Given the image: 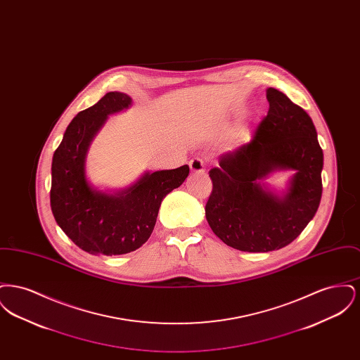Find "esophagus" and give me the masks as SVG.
Instances as JSON below:
<instances>
[{"instance_id":"esophagus-1","label":"esophagus","mask_w":360,"mask_h":360,"mask_svg":"<svg viewBox=\"0 0 360 360\" xmlns=\"http://www.w3.org/2000/svg\"><path fill=\"white\" fill-rule=\"evenodd\" d=\"M188 166H190V170L194 174H202L205 172V162L202 158H193Z\"/></svg>"}]
</instances>
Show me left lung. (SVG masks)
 <instances>
[{"label": "left lung", "mask_w": 360, "mask_h": 360, "mask_svg": "<svg viewBox=\"0 0 360 360\" xmlns=\"http://www.w3.org/2000/svg\"><path fill=\"white\" fill-rule=\"evenodd\" d=\"M267 116L254 137L219 158L209 170L213 188L205 216L217 238L245 252L286 247L314 217L323 194V150L308 113L282 91L267 89ZM276 168L296 170L290 193L278 199L259 181Z\"/></svg>", "instance_id": "1"}]
</instances>
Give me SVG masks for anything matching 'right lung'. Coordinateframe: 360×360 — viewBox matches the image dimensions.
<instances>
[{"label":"right lung","mask_w":360,"mask_h":360,"mask_svg":"<svg viewBox=\"0 0 360 360\" xmlns=\"http://www.w3.org/2000/svg\"><path fill=\"white\" fill-rule=\"evenodd\" d=\"M129 103L131 98L124 93H106L72 119L52 156V214L74 244L91 255H122L140 248L154 231L162 200L188 175V165L147 172L120 195H108L89 186L87 147L106 116Z\"/></svg>","instance_id":"add662e5"}]
</instances>
